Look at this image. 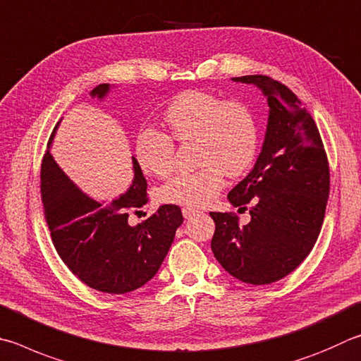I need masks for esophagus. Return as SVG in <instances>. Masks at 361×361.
Segmentation results:
<instances>
[{
  "instance_id": "1",
  "label": "esophagus",
  "mask_w": 361,
  "mask_h": 361,
  "mask_svg": "<svg viewBox=\"0 0 361 361\" xmlns=\"http://www.w3.org/2000/svg\"><path fill=\"white\" fill-rule=\"evenodd\" d=\"M181 213H183V216H185L186 219H191L192 216H195L199 212H197V209H192V208H188V207H186V208L181 209Z\"/></svg>"
}]
</instances>
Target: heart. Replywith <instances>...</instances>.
<instances>
[{"label": "heart", "instance_id": "obj_1", "mask_svg": "<svg viewBox=\"0 0 361 361\" xmlns=\"http://www.w3.org/2000/svg\"><path fill=\"white\" fill-rule=\"evenodd\" d=\"M169 135L142 130L135 140V158L143 172L158 178L175 167L173 140H195L197 172H186L162 185L158 199L167 205L203 208L212 203L228 176H240L252 166L259 147L257 123L243 102L222 101L199 90L175 97L164 114Z\"/></svg>", "mask_w": 361, "mask_h": 361}]
</instances>
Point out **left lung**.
<instances>
[{
    "label": "left lung",
    "instance_id": "1",
    "mask_svg": "<svg viewBox=\"0 0 361 361\" xmlns=\"http://www.w3.org/2000/svg\"><path fill=\"white\" fill-rule=\"evenodd\" d=\"M255 85L268 102L262 152L251 172L227 199L246 209L209 213L216 231L212 251L227 273L246 284H271L292 273L317 241L330 194V169L312 116L286 85L267 75L233 77Z\"/></svg>",
    "mask_w": 361,
    "mask_h": 361
}]
</instances>
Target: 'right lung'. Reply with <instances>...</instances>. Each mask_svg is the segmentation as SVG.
Masks as SVG:
<instances>
[{
	"label": "right lung",
	"mask_w": 361,
	"mask_h": 361,
	"mask_svg": "<svg viewBox=\"0 0 361 361\" xmlns=\"http://www.w3.org/2000/svg\"><path fill=\"white\" fill-rule=\"evenodd\" d=\"M109 91L110 85L102 83L90 96L104 99ZM133 172L128 191L106 203L77 188L50 149L42 159L41 194L54 246L69 270L99 292L120 295L147 284L158 273L183 224L176 205H161L140 224H129V212L148 202L147 180L134 156Z\"/></svg>",
	"instance_id": "obj_1"
}]
</instances>
